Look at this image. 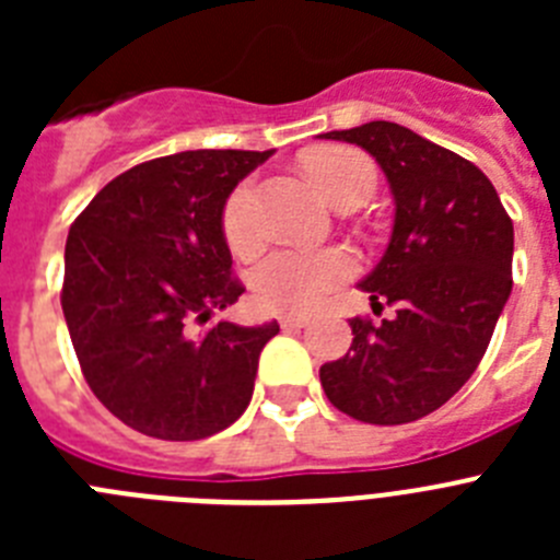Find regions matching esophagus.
Returning <instances> with one entry per match:
<instances>
[{
	"instance_id": "obj_1",
	"label": "esophagus",
	"mask_w": 560,
	"mask_h": 560,
	"mask_svg": "<svg viewBox=\"0 0 560 560\" xmlns=\"http://www.w3.org/2000/svg\"><path fill=\"white\" fill-rule=\"evenodd\" d=\"M280 325L285 330H294V328H305L308 325V316H296V314H283L280 316Z\"/></svg>"
}]
</instances>
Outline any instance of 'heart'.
I'll use <instances>...</instances> for the list:
<instances>
[{
	"label": "heart",
	"instance_id": "b5f03b06",
	"mask_svg": "<svg viewBox=\"0 0 560 560\" xmlns=\"http://www.w3.org/2000/svg\"><path fill=\"white\" fill-rule=\"evenodd\" d=\"M305 173L330 205L348 192H368L375 185L373 162L355 148L328 145L316 148L305 156ZM221 226L232 252L246 255L260 241L257 221V196L252 182H241L226 199ZM355 275V257L345 246L325 249H283L269 252L252 269V294L257 305L275 314H308Z\"/></svg>",
	"mask_w": 560,
	"mask_h": 560
}]
</instances>
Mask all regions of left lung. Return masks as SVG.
<instances>
[{
    "label": "left lung",
    "instance_id": "obj_1",
    "mask_svg": "<svg viewBox=\"0 0 560 560\" xmlns=\"http://www.w3.org/2000/svg\"><path fill=\"white\" fill-rule=\"evenodd\" d=\"M323 137L364 148L387 176L393 237L359 289L395 316L350 319L353 345L319 368V381L350 418L412 423L443 407L488 350L513 289V221L474 162L398 122Z\"/></svg>",
    "mask_w": 560,
    "mask_h": 560
}]
</instances>
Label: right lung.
I'll return each instance as SVG.
<instances>
[{"label": "right lung", "mask_w": 560, "mask_h": 560, "mask_svg": "<svg viewBox=\"0 0 560 560\" xmlns=\"http://www.w3.org/2000/svg\"><path fill=\"white\" fill-rule=\"evenodd\" d=\"M275 151H182L108 182L69 226L61 308L83 378L126 427L201 440L249 407L280 325H207L244 294L221 212Z\"/></svg>", "instance_id": "right-lung-1"}]
</instances>
